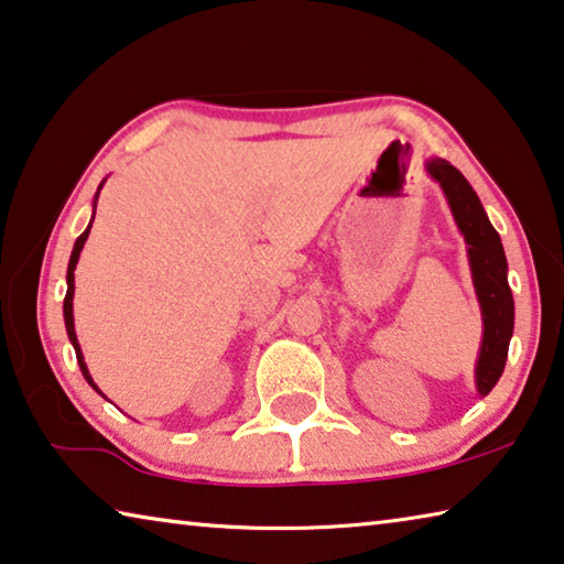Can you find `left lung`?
<instances>
[{
  "label": "left lung",
  "mask_w": 564,
  "mask_h": 564,
  "mask_svg": "<svg viewBox=\"0 0 564 564\" xmlns=\"http://www.w3.org/2000/svg\"><path fill=\"white\" fill-rule=\"evenodd\" d=\"M426 170L434 181L442 183L446 200L452 205L454 220H457L469 246L471 275H475L481 316H485V338H481L477 364V389L481 397H487L502 377L509 338H512L514 330V301L507 283L505 248L467 177L440 158L429 160Z\"/></svg>",
  "instance_id": "1"
}]
</instances>
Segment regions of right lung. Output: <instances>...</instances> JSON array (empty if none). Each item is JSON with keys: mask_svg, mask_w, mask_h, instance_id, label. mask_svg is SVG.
Here are the masks:
<instances>
[{"mask_svg": "<svg viewBox=\"0 0 564 564\" xmlns=\"http://www.w3.org/2000/svg\"><path fill=\"white\" fill-rule=\"evenodd\" d=\"M89 228H93V223H89ZM89 228L85 230L83 236L77 238V243H75V248H73V256H69V265H67V296H65V326H67V336H69V341H73V346H75L77 364H79V369H83V377H85L89 383H93V389H97V387H95V381H93V377H89L87 366H85L83 351H79V344H77V336H75V318H73V296H75V265H77V261H79V250H83L85 240H87V236H89ZM97 391H100V389H97Z\"/></svg>", "mask_w": 564, "mask_h": 564, "instance_id": "right-lung-1", "label": "right lung"}]
</instances>
